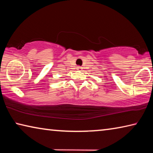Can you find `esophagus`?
I'll use <instances>...</instances> for the list:
<instances>
[{"label":"esophagus","instance_id":"1","mask_svg":"<svg viewBox=\"0 0 153 153\" xmlns=\"http://www.w3.org/2000/svg\"><path fill=\"white\" fill-rule=\"evenodd\" d=\"M82 67H80V66H77V70H78V71H81L82 70Z\"/></svg>","mask_w":153,"mask_h":153}]
</instances>
